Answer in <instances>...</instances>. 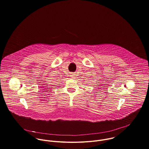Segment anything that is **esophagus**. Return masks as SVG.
I'll return each mask as SVG.
<instances>
[{
	"label": "esophagus",
	"instance_id": "34e87169",
	"mask_svg": "<svg viewBox=\"0 0 149 149\" xmlns=\"http://www.w3.org/2000/svg\"><path fill=\"white\" fill-rule=\"evenodd\" d=\"M71 77H72V78H74V75H72V76H71Z\"/></svg>",
	"mask_w": 149,
	"mask_h": 149
}]
</instances>
